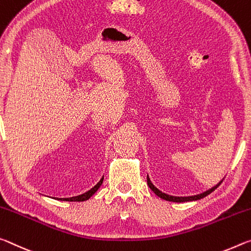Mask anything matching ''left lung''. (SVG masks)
Wrapping results in <instances>:
<instances>
[{"instance_id": "1", "label": "left lung", "mask_w": 251, "mask_h": 251, "mask_svg": "<svg viewBox=\"0 0 251 251\" xmlns=\"http://www.w3.org/2000/svg\"><path fill=\"white\" fill-rule=\"evenodd\" d=\"M147 182H148V186L150 187L151 190H152V191L154 192V194L157 195L158 197H160V198H162V199L167 200V201H174V202H186V201H194V200H198V199L203 198V197H206V196H208L209 194H211V192H212L213 190H215V189L218 188L219 184L221 183V182L218 183L216 187L209 189V190H207L206 192H203V194H201V195L191 196V197H174V196H169V195L163 194V192L158 190V189L155 188L152 183H151L149 176H147Z\"/></svg>"}]
</instances>
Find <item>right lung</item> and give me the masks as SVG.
Segmentation results:
<instances>
[{
	"instance_id": "right-lung-1",
	"label": "right lung",
	"mask_w": 251,
	"mask_h": 251,
	"mask_svg": "<svg viewBox=\"0 0 251 251\" xmlns=\"http://www.w3.org/2000/svg\"><path fill=\"white\" fill-rule=\"evenodd\" d=\"M102 182H103V178H102L100 181H99L96 186H94L91 190H89L88 192H85V194L83 195H80V196H76V197H72V198H60V200H65V201H85L88 200L90 197L93 196L94 194H96L97 190L99 188H100V186L102 184ZM59 199V198H57Z\"/></svg>"
}]
</instances>
